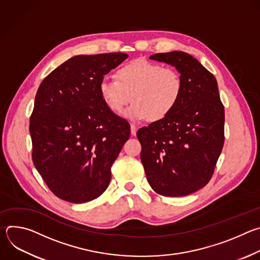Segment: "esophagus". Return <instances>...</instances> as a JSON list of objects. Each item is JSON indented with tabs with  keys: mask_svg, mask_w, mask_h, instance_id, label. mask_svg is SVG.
<instances>
[{
	"mask_svg": "<svg viewBox=\"0 0 260 260\" xmlns=\"http://www.w3.org/2000/svg\"><path fill=\"white\" fill-rule=\"evenodd\" d=\"M137 131H138V126L135 125V124H132V125H131V133H132L133 136H136Z\"/></svg>",
	"mask_w": 260,
	"mask_h": 260,
	"instance_id": "1",
	"label": "esophagus"
}]
</instances>
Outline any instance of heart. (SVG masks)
I'll list each match as a JSON object with an SVG mask.
<instances>
[{
	"instance_id": "b5f03b06",
	"label": "heart",
	"mask_w": 260,
	"mask_h": 260,
	"mask_svg": "<svg viewBox=\"0 0 260 260\" xmlns=\"http://www.w3.org/2000/svg\"><path fill=\"white\" fill-rule=\"evenodd\" d=\"M116 79L101 81V98L115 114H120L132 100L125 116L137 121L167 117L178 105L184 86L178 70L143 58L120 67Z\"/></svg>"
}]
</instances>
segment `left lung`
<instances>
[{"label": "left lung", "mask_w": 260, "mask_h": 260, "mask_svg": "<svg viewBox=\"0 0 260 260\" xmlns=\"http://www.w3.org/2000/svg\"><path fill=\"white\" fill-rule=\"evenodd\" d=\"M183 78L178 105L161 120L141 127V161L151 188L164 197H184L211 180L224 144V106L213 74L183 51L156 53Z\"/></svg>", "instance_id": "1"}]
</instances>
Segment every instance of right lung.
<instances>
[{"mask_svg":"<svg viewBox=\"0 0 260 260\" xmlns=\"http://www.w3.org/2000/svg\"><path fill=\"white\" fill-rule=\"evenodd\" d=\"M114 52L73 56L42 81L29 118L32 162L51 192L75 204L102 196L131 135L100 94L106 74L124 59Z\"/></svg>","mask_w":260,"mask_h":260,"instance_id":"add662e5","label":"right lung"}]
</instances>
